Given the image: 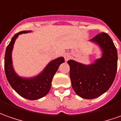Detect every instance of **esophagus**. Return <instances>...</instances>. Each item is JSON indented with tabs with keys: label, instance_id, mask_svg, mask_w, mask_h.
I'll return each instance as SVG.
<instances>
[{
	"label": "esophagus",
	"instance_id": "obj_1",
	"mask_svg": "<svg viewBox=\"0 0 121 121\" xmlns=\"http://www.w3.org/2000/svg\"><path fill=\"white\" fill-rule=\"evenodd\" d=\"M64 57H65V61H68L70 58V55L69 53H65Z\"/></svg>",
	"mask_w": 121,
	"mask_h": 121
}]
</instances>
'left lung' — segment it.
Instances as JSON below:
<instances>
[{"label":"left lung","instance_id":"left-lung-1","mask_svg":"<svg viewBox=\"0 0 121 121\" xmlns=\"http://www.w3.org/2000/svg\"><path fill=\"white\" fill-rule=\"evenodd\" d=\"M90 41L100 49V58L89 65L68 60L72 88L84 99H94L105 93L113 84L117 70V51L109 35L102 32Z\"/></svg>","mask_w":121,"mask_h":121}]
</instances>
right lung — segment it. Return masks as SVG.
<instances>
[{
    "label": "right lung",
    "instance_id": "1",
    "mask_svg": "<svg viewBox=\"0 0 121 121\" xmlns=\"http://www.w3.org/2000/svg\"><path fill=\"white\" fill-rule=\"evenodd\" d=\"M31 31H22L15 34L6 48L4 56V71L6 76L11 87L22 97L30 100H36L45 96L49 93L54 75L60 65L65 62L64 57L50 61L42 71L35 76L22 77L15 71L12 53L15 41L19 35L27 34Z\"/></svg>",
    "mask_w": 121,
    "mask_h": 121
}]
</instances>
